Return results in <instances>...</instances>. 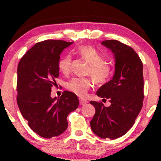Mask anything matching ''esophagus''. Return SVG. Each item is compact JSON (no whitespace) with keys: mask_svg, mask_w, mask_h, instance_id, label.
<instances>
[{"mask_svg":"<svg viewBox=\"0 0 161 161\" xmlns=\"http://www.w3.org/2000/svg\"><path fill=\"white\" fill-rule=\"evenodd\" d=\"M79 101H80V104L82 105H85L86 104H87L88 103L87 100H84V99H82V98L79 99Z\"/></svg>","mask_w":161,"mask_h":161,"instance_id":"esophagus-1","label":"esophagus"}]
</instances>
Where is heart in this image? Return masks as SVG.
Returning a JSON list of instances; mask_svg holds the SVG:
<instances>
[{
    "label": "heart",
    "instance_id": "b5f03b06",
    "mask_svg": "<svg viewBox=\"0 0 161 161\" xmlns=\"http://www.w3.org/2000/svg\"><path fill=\"white\" fill-rule=\"evenodd\" d=\"M78 53L81 58L89 64L87 74L92 76L97 84H104L108 81L112 75V68L105 62L103 56L95 48L92 46H81ZM72 58L66 56L58 62V69L64 74H67L71 67ZM92 86V81L89 78H74L67 83V87L70 92L79 97H84Z\"/></svg>",
    "mask_w": 161,
    "mask_h": 161
}]
</instances>
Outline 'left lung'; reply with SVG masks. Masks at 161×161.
<instances>
[{
	"mask_svg": "<svg viewBox=\"0 0 161 161\" xmlns=\"http://www.w3.org/2000/svg\"><path fill=\"white\" fill-rule=\"evenodd\" d=\"M103 46L111 50L115 60L112 79L103 85L97 95L111 103L91 101L95 114L90 122L94 133L102 138L116 139L133 127L140 113L144 100L143 64L133 48L117 40H105Z\"/></svg>",
	"mask_w": 161,
	"mask_h": 161,
	"instance_id": "obj_1",
	"label": "left lung"
}]
</instances>
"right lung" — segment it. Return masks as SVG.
<instances>
[{
    "mask_svg": "<svg viewBox=\"0 0 161 161\" xmlns=\"http://www.w3.org/2000/svg\"><path fill=\"white\" fill-rule=\"evenodd\" d=\"M73 43L45 40L28 50L17 67V105L30 128L45 138L63 133L67 117L79 105L75 94L65 91L60 97H50L59 75L60 55Z\"/></svg>",
    "mask_w": 161,
    "mask_h": 161,
    "instance_id": "1",
    "label": "right lung"
}]
</instances>
